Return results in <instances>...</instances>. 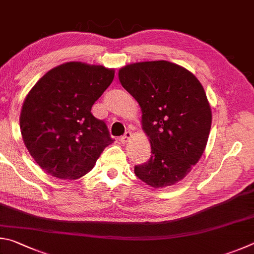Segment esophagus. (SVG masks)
I'll return each instance as SVG.
<instances>
[{"instance_id": "obj_1", "label": "esophagus", "mask_w": 254, "mask_h": 254, "mask_svg": "<svg viewBox=\"0 0 254 254\" xmlns=\"http://www.w3.org/2000/svg\"><path fill=\"white\" fill-rule=\"evenodd\" d=\"M131 138V132L130 131H126L124 134V136L120 137V141H122V144H126L128 140Z\"/></svg>"}]
</instances>
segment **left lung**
<instances>
[{
    "instance_id": "left-lung-1",
    "label": "left lung",
    "mask_w": 254,
    "mask_h": 254,
    "mask_svg": "<svg viewBox=\"0 0 254 254\" xmlns=\"http://www.w3.org/2000/svg\"><path fill=\"white\" fill-rule=\"evenodd\" d=\"M118 77L138 101L152 146L148 162L135 166L136 176L155 189L176 184L207 143L212 111L204 88L189 70L164 60L128 64Z\"/></svg>"
}]
</instances>
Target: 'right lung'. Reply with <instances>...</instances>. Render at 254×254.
<instances>
[{
  "label": "right lung",
  "instance_id": "obj_1",
  "mask_svg": "<svg viewBox=\"0 0 254 254\" xmlns=\"http://www.w3.org/2000/svg\"><path fill=\"white\" fill-rule=\"evenodd\" d=\"M115 77L113 69L66 62L31 89L20 116L22 138L44 172L77 180L91 170L114 139L91 107Z\"/></svg>",
  "mask_w": 254,
  "mask_h": 254
}]
</instances>
